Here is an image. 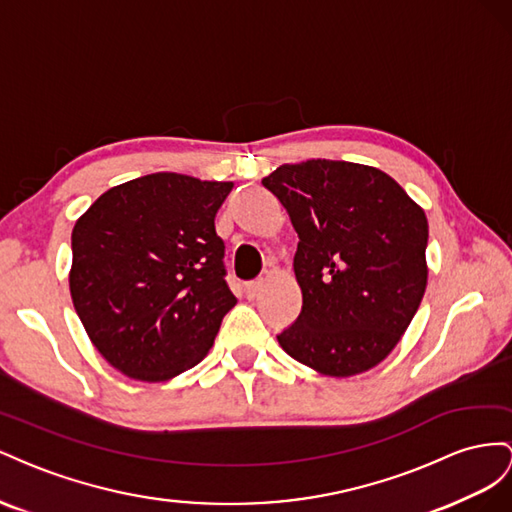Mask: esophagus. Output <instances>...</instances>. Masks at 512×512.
<instances>
[{
	"label": "esophagus",
	"instance_id": "34e87169",
	"mask_svg": "<svg viewBox=\"0 0 512 512\" xmlns=\"http://www.w3.org/2000/svg\"><path fill=\"white\" fill-rule=\"evenodd\" d=\"M264 287V279H257V281H251V283H246L244 285V294H246V298H255L257 294H259V289Z\"/></svg>",
	"mask_w": 512,
	"mask_h": 512
}]
</instances>
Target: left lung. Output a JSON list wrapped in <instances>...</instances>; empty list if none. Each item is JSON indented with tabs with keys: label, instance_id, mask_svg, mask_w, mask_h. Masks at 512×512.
Here are the masks:
<instances>
[{
	"label": "left lung",
	"instance_id": "obj_1",
	"mask_svg": "<svg viewBox=\"0 0 512 512\" xmlns=\"http://www.w3.org/2000/svg\"><path fill=\"white\" fill-rule=\"evenodd\" d=\"M298 233L302 311L279 337L285 352L328 377L386 360L427 289L425 210L388 173L347 160L281 165L261 180Z\"/></svg>",
	"mask_w": 512,
	"mask_h": 512
}]
</instances>
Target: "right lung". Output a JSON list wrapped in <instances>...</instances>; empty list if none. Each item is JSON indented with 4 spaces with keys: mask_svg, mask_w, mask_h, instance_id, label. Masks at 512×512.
<instances>
[{
    "mask_svg": "<svg viewBox=\"0 0 512 512\" xmlns=\"http://www.w3.org/2000/svg\"><path fill=\"white\" fill-rule=\"evenodd\" d=\"M231 188L160 171L109 188L77 218L72 304L126 377L154 384L195 367L236 306L214 227Z\"/></svg>",
    "mask_w": 512,
    "mask_h": 512,
    "instance_id": "1",
    "label": "right lung"
}]
</instances>
